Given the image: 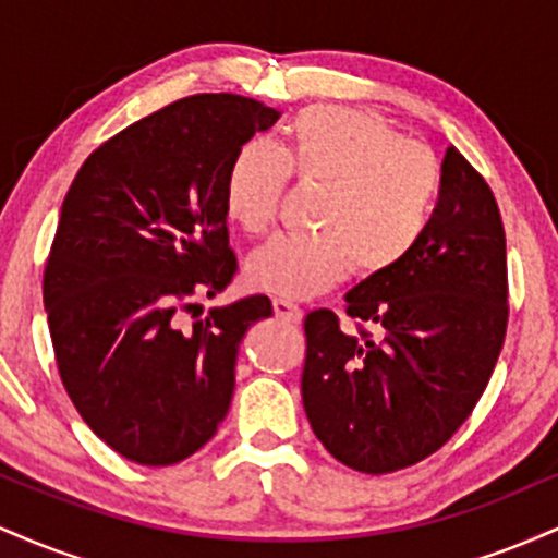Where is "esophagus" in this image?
<instances>
[{"label": "esophagus", "mask_w": 558, "mask_h": 558, "mask_svg": "<svg viewBox=\"0 0 558 558\" xmlns=\"http://www.w3.org/2000/svg\"><path fill=\"white\" fill-rule=\"evenodd\" d=\"M272 310H275V317L283 319V323H301V310L296 304H293V301L275 299Z\"/></svg>", "instance_id": "1"}]
</instances>
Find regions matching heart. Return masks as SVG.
<instances>
[{"label":"heart","instance_id":"heart-1","mask_svg":"<svg viewBox=\"0 0 558 558\" xmlns=\"http://www.w3.org/2000/svg\"><path fill=\"white\" fill-rule=\"evenodd\" d=\"M288 175L319 185L317 235H278L246 262V280L280 299H310L351 270L386 275L409 259L430 226L440 165L386 120L345 107H312L283 144L248 141L230 162L226 213L241 230L272 228Z\"/></svg>","mask_w":558,"mask_h":558}]
</instances>
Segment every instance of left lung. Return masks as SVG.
<instances>
[{
    "mask_svg": "<svg viewBox=\"0 0 558 558\" xmlns=\"http://www.w3.org/2000/svg\"><path fill=\"white\" fill-rule=\"evenodd\" d=\"M506 299L496 196L448 146L438 204L417 248L345 293V315L360 332H343L330 310L304 319L301 399L319 444L367 475L438 451L488 386L506 336Z\"/></svg>",
    "mask_w": 558,
    "mask_h": 558,
    "instance_id": "obj_1",
    "label": "left lung"
}]
</instances>
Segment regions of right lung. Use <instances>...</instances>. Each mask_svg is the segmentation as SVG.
Listing matches in <instances>:
<instances>
[{
  "label": "right lung",
  "instance_id": "add662e5",
  "mask_svg": "<svg viewBox=\"0 0 558 558\" xmlns=\"http://www.w3.org/2000/svg\"><path fill=\"white\" fill-rule=\"evenodd\" d=\"M278 110L239 94H196L92 151L62 202L44 306L70 401L120 457L189 459L226 420L246 330L272 315L246 296L183 325L194 296L226 291V178Z\"/></svg>",
  "mask_w": 558,
  "mask_h": 558
}]
</instances>
